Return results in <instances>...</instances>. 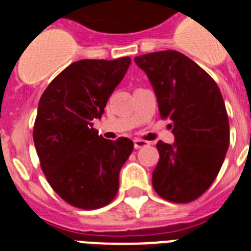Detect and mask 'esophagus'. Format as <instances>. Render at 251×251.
<instances>
[{"mask_svg":"<svg viewBox=\"0 0 251 251\" xmlns=\"http://www.w3.org/2000/svg\"><path fill=\"white\" fill-rule=\"evenodd\" d=\"M148 145H149V142L144 141V140H141V138H136V140H134V148H136V149L148 147Z\"/></svg>","mask_w":251,"mask_h":251,"instance_id":"34e87169","label":"esophagus"}]
</instances>
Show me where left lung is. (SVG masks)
Instances as JSON below:
<instances>
[{
  "mask_svg": "<svg viewBox=\"0 0 251 251\" xmlns=\"http://www.w3.org/2000/svg\"><path fill=\"white\" fill-rule=\"evenodd\" d=\"M136 64L147 74L157 97L160 117L169 118L175 144L157 142L152 175L154 191L174 203L204 194L221 171L230 144L226 106L215 80L177 51L141 55Z\"/></svg>",
  "mask_w": 251,
  "mask_h": 251,
  "instance_id": "1",
  "label": "left lung"
}]
</instances>
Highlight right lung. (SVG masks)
<instances>
[{
	"label": "right lung",
	"instance_id": "obj_1",
	"mask_svg": "<svg viewBox=\"0 0 251 251\" xmlns=\"http://www.w3.org/2000/svg\"><path fill=\"white\" fill-rule=\"evenodd\" d=\"M130 57L79 60L57 75L43 93L33 127L40 165L53 191L68 204L95 210L109 204L120 187V171L133 141L99 136L100 118Z\"/></svg>",
	"mask_w": 251,
	"mask_h": 251
}]
</instances>
